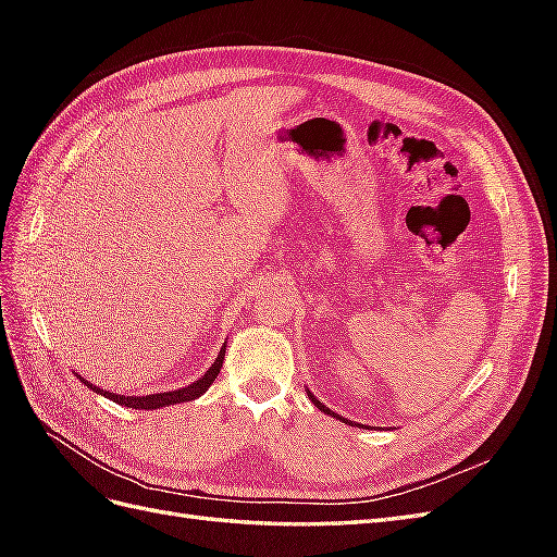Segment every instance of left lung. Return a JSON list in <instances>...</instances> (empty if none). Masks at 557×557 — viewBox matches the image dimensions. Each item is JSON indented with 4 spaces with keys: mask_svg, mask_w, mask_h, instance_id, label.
Segmentation results:
<instances>
[{
    "mask_svg": "<svg viewBox=\"0 0 557 557\" xmlns=\"http://www.w3.org/2000/svg\"><path fill=\"white\" fill-rule=\"evenodd\" d=\"M309 397H311V401H313V404H315V407H318V409H320V411H325V413H330V416H336V413H334V411H330V409H327V407H325V404H320V401H318V399H315V397H313V395H311V393H309ZM336 418H339V420H344V423H346V418H342V416H336Z\"/></svg>",
    "mask_w": 557,
    "mask_h": 557,
    "instance_id": "obj_1",
    "label": "left lung"
}]
</instances>
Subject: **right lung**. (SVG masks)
I'll return each instance as SVG.
<instances>
[{
  "label": "right lung",
  "mask_w": 557,
  "mask_h": 557,
  "mask_svg": "<svg viewBox=\"0 0 557 557\" xmlns=\"http://www.w3.org/2000/svg\"><path fill=\"white\" fill-rule=\"evenodd\" d=\"M223 360H225V346L221 348V356L215 358V362L211 364L209 372L197 379L195 383H190L188 387H181V391H172V393H158V395H146V397H123V395H113V393H107L104 387H95L92 383H88L86 379H78L86 383L90 391L104 395L117 404H123V407H129V409H160V407H170V404H181V401H190V399H197L205 395L209 391V385L215 381V376L221 374V367H223Z\"/></svg>",
  "instance_id": "1"
}]
</instances>
